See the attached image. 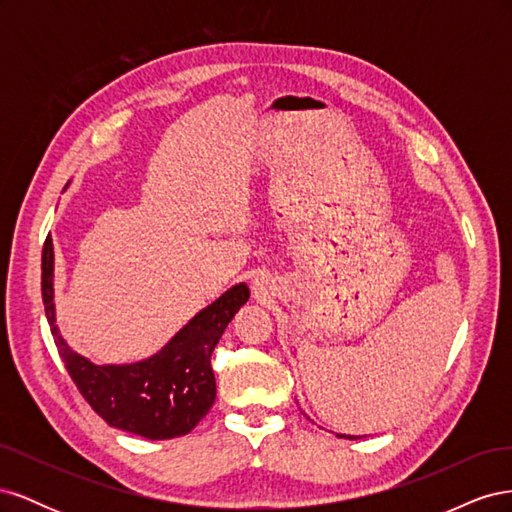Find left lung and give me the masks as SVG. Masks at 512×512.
Here are the masks:
<instances>
[{
	"instance_id": "1",
	"label": "left lung",
	"mask_w": 512,
	"mask_h": 512,
	"mask_svg": "<svg viewBox=\"0 0 512 512\" xmlns=\"http://www.w3.org/2000/svg\"><path fill=\"white\" fill-rule=\"evenodd\" d=\"M337 438H348V440H354L356 436H346V433H337Z\"/></svg>"
}]
</instances>
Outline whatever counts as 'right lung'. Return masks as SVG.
Returning a JSON list of instances; mask_svg holds the SVG:
<instances>
[{"label": "right lung", "mask_w": 512, "mask_h": 512, "mask_svg": "<svg viewBox=\"0 0 512 512\" xmlns=\"http://www.w3.org/2000/svg\"><path fill=\"white\" fill-rule=\"evenodd\" d=\"M53 239L42 247V301L55 346L76 389L104 421L147 440H170L190 433L215 401L211 352L228 322L250 299L247 284L226 290L185 324L170 342L145 361L96 365L76 354L55 324Z\"/></svg>", "instance_id": "1"}]
</instances>
